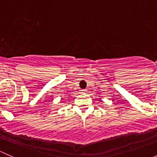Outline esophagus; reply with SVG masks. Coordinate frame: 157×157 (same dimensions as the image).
I'll list each match as a JSON object with an SVG mask.
<instances>
[{
  "label": "esophagus",
  "mask_w": 157,
  "mask_h": 157,
  "mask_svg": "<svg viewBox=\"0 0 157 157\" xmlns=\"http://www.w3.org/2000/svg\"><path fill=\"white\" fill-rule=\"evenodd\" d=\"M86 90H81V93H86Z\"/></svg>",
  "instance_id": "34e87169"
}]
</instances>
